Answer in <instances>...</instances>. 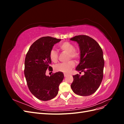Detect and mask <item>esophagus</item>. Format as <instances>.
I'll list each match as a JSON object with an SVG mask.
<instances>
[{"label":"esophagus","mask_w":124,"mask_h":124,"mask_svg":"<svg viewBox=\"0 0 124 124\" xmlns=\"http://www.w3.org/2000/svg\"><path fill=\"white\" fill-rule=\"evenodd\" d=\"M67 76H68V74L64 73V77H66Z\"/></svg>","instance_id":"obj_1"}]
</instances>
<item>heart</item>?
Masks as SVG:
<instances>
[{
	"instance_id": "heart-1",
	"label": "heart",
	"mask_w": 124,
	"mask_h": 124,
	"mask_svg": "<svg viewBox=\"0 0 124 124\" xmlns=\"http://www.w3.org/2000/svg\"><path fill=\"white\" fill-rule=\"evenodd\" d=\"M59 48L62 51L68 53V59L73 58L77 59L79 57V53L74 50V46L68 42H65L59 45ZM49 57L52 62H56L57 61L58 54L54 50L52 49L50 51ZM75 66V63L73 61H71L68 62L61 63L55 66L56 71H61L64 73H69Z\"/></svg>"
}]
</instances>
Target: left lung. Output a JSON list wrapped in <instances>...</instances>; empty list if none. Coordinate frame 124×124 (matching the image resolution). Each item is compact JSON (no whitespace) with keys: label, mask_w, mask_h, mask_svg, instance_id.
<instances>
[{"label":"left lung","mask_w":124,"mask_h":124,"mask_svg":"<svg viewBox=\"0 0 124 124\" xmlns=\"http://www.w3.org/2000/svg\"><path fill=\"white\" fill-rule=\"evenodd\" d=\"M78 44L80 50V62L76 70L84 72L83 76H73L71 85L76 94L87 96L94 93L103 78L104 61L102 48L97 41L88 36L78 35L71 38Z\"/></svg>","instance_id":"1"}]
</instances>
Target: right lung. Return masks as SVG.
<instances>
[{"label":"right lung","mask_w":124,"mask_h":124,"mask_svg":"<svg viewBox=\"0 0 124 124\" xmlns=\"http://www.w3.org/2000/svg\"><path fill=\"white\" fill-rule=\"evenodd\" d=\"M61 40L51 37H42L32 43L26 54L24 74L27 86L32 94L40 100H51L57 96L59 85L64 78L62 72L50 77L46 75L47 69L53 71L50 66V51Z\"/></svg>","instance_id":"right-lung-1"}]
</instances>
